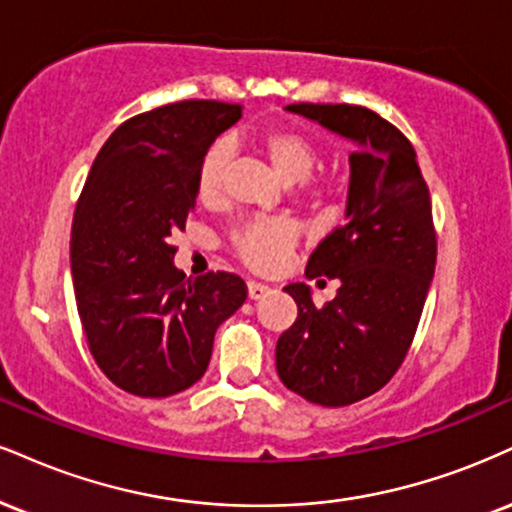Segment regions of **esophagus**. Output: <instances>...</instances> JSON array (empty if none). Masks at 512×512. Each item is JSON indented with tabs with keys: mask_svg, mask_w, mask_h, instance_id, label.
Here are the masks:
<instances>
[{
	"mask_svg": "<svg viewBox=\"0 0 512 512\" xmlns=\"http://www.w3.org/2000/svg\"><path fill=\"white\" fill-rule=\"evenodd\" d=\"M269 293V286L267 283H262V281H248V298L250 300H260V298H264V295Z\"/></svg>",
	"mask_w": 512,
	"mask_h": 512,
	"instance_id": "esophagus-1",
	"label": "esophagus"
}]
</instances>
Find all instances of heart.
I'll return each mask as SVG.
<instances>
[{
	"label": "heart",
	"instance_id": "obj_1",
	"mask_svg": "<svg viewBox=\"0 0 512 512\" xmlns=\"http://www.w3.org/2000/svg\"><path fill=\"white\" fill-rule=\"evenodd\" d=\"M250 145L257 155L267 159L281 181L295 183V190H298L300 197H305V200H322L329 193V183L312 181L310 178L312 169H315L319 164V157H322V147H319V143L310 133L291 126L269 128V131L252 135ZM229 162L231 145L226 140H217V143L207 147L200 166H197L195 181L197 200L202 205L212 207L221 200ZM293 240L295 231L288 224H283V221H250V224L240 226L233 233V250L250 267L269 272V269L279 267L286 252L291 250Z\"/></svg>",
	"mask_w": 512,
	"mask_h": 512
}]
</instances>
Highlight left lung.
<instances>
[{
  "instance_id": "8db88e82",
  "label": "left lung",
  "mask_w": 512,
  "mask_h": 512,
  "mask_svg": "<svg viewBox=\"0 0 512 512\" xmlns=\"http://www.w3.org/2000/svg\"><path fill=\"white\" fill-rule=\"evenodd\" d=\"M288 112L353 140L346 221L307 260V279L341 281L336 298L312 303L288 283L298 319L276 343L286 389L324 408L372 396L403 365L434 279L432 197L415 147L393 123L355 104H288Z\"/></svg>"
}]
</instances>
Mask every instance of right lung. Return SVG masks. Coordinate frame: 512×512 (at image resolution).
Returning a JSON list of instances; mask_svg holds the SVG:
<instances>
[{"mask_svg":"<svg viewBox=\"0 0 512 512\" xmlns=\"http://www.w3.org/2000/svg\"><path fill=\"white\" fill-rule=\"evenodd\" d=\"M240 104L186 100L121 123L92 162L71 229V276L90 353L133 396L205 374L214 334L248 298L229 272L186 279L171 238L195 207L197 166Z\"/></svg>","mask_w":512,"mask_h":512,"instance_id":"1","label":"right lung"}]
</instances>
